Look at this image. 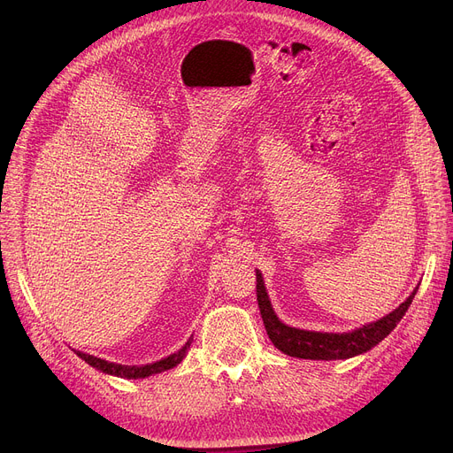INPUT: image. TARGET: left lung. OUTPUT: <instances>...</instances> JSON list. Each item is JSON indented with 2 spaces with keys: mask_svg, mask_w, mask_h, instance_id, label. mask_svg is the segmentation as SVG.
Listing matches in <instances>:
<instances>
[{
  "mask_svg": "<svg viewBox=\"0 0 453 453\" xmlns=\"http://www.w3.org/2000/svg\"><path fill=\"white\" fill-rule=\"evenodd\" d=\"M417 290L418 288H415L411 296L398 308H395L391 314L352 332H343V334H334V332H312L288 326L277 318L265 287L263 273L257 270V301L272 343L280 352L303 360H347L352 358V356L371 350L386 336H389V332L396 326L403 314L408 312Z\"/></svg>",
  "mask_w": 453,
  "mask_h": 453,
  "instance_id": "8db88e82",
  "label": "left lung"
}]
</instances>
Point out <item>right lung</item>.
Returning <instances> with one entry per match:
<instances>
[{"label": "right lung", "mask_w": 453, "mask_h": 453, "mask_svg": "<svg viewBox=\"0 0 453 453\" xmlns=\"http://www.w3.org/2000/svg\"><path fill=\"white\" fill-rule=\"evenodd\" d=\"M190 342H193V340H188L178 352L166 356V358H163L159 362L147 364V365H121V364L101 360V358H97V356H91V354H86V352H81V350H75V352H77L79 358H82L88 365L99 369L106 374L121 376V378H128V380H137V378H147V376H152V374H157V372H163V371H169V369L176 367L185 358L187 349L190 347Z\"/></svg>", "instance_id": "right-lung-1"}]
</instances>
